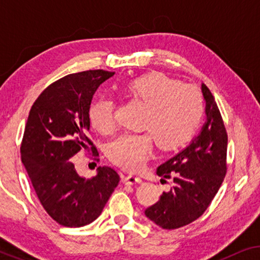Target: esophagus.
Instances as JSON below:
<instances>
[{
	"label": "esophagus",
	"instance_id": "obj_1",
	"mask_svg": "<svg viewBox=\"0 0 260 260\" xmlns=\"http://www.w3.org/2000/svg\"><path fill=\"white\" fill-rule=\"evenodd\" d=\"M124 183L125 184H135V183H141L142 179L140 176H135V175H126L123 179Z\"/></svg>",
	"mask_w": 260,
	"mask_h": 260
}]
</instances>
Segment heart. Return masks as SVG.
<instances>
[{
    "label": "heart",
    "mask_w": 260,
    "mask_h": 260,
    "mask_svg": "<svg viewBox=\"0 0 260 260\" xmlns=\"http://www.w3.org/2000/svg\"><path fill=\"white\" fill-rule=\"evenodd\" d=\"M123 90L148 106L143 123V129L148 131L124 134L110 143L109 158L120 168L140 170L150 157L155 142L162 150H175L197 134L204 118L205 104L194 87L165 73L150 72L127 81ZM88 118L99 134H112L116 130L112 99H95L88 109Z\"/></svg>",
    "instance_id": "1"
}]
</instances>
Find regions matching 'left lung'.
<instances>
[{"label": "left lung", "mask_w": 260, "mask_h": 260, "mask_svg": "<svg viewBox=\"0 0 260 260\" xmlns=\"http://www.w3.org/2000/svg\"><path fill=\"white\" fill-rule=\"evenodd\" d=\"M202 93L207 103V122L189 147L158 167L157 175L172 179L173 186L144 212L147 218L166 230L180 229L200 218L227 173L225 124L212 92L205 84ZM163 179L162 182L166 181Z\"/></svg>", "instance_id": "8db88e82"}]
</instances>
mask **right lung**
I'll return each mask as SVG.
<instances>
[{"label":"right lung","mask_w":260,"mask_h":260,"mask_svg":"<svg viewBox=\"0 0 260 260\" xmlns=\"http://www.w3.org/2000/svg\"><path fill=\"white\" fill-rule=\"evenodd\" d=\"M113 74L104 70L67 74L41 92L28 116L21 159L42 207L65 227L94 221L119 183L111 167H99L97 175L85 180L73 163L80 151H91V158L99 161L87 136L88 109L99 85Z\"/></svg>","instance_id":"add662e5"}]
</instances>
